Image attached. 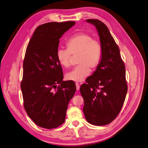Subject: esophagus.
I'll use <instances>...</instances> for the list:
<instances>
[{
    "label": "esophagus",
    "instance_id": "esophagus-1",
    "mask_svg": "<svg viewBox=\"0 0 148 148\" xmlns=\"http://www.w3.org/2000/svg\"><path fill=\"white\" fill-rule=\"evenodd\" d=\"M76 88H77V90H79V84L78 83H76Z\"/></svg>",
    "mask_w": 148,
    "mask_h": 148
}]
</instances>
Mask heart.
<instances>
[{
  "mask_svg": "<svg viewBox=\"0 0 148 148\" xmlns=\"http://www.w3.org/2000/svg\"><path fill=\"white\" fill-rule=\"evenodd\" d=\"M66 49H59L56 56L59 64L65 68L71 66V60L78 56L77 65L66 75L68 79L82 82L91 72V69L96 70L100 65L102 56V46L98 39H93L87 33L79 32L74 34L66 42Z\"/></svg>",
  "mask_w": 148,
  "mask_h": 148,
  "instance_id": "obj_1",
  "label": "heart"
}]
</instances>
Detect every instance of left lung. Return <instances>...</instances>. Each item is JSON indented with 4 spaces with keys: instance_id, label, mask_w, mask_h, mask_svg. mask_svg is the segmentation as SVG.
<instances>
[{
    "instance_id": "obj_1",
    "label": "left lung",
    "mask_w": 148,
    "mask_h": 148,
    "mask_svg": "<svg viewBox=\"0 0 148 148\" xmlns=\"http://www.w3.org/2000/svg\"><path fill=\"white\" fill-rule=\"evenodd\" d=\"M86 21L95 25L102 46L100 65L80 86L83 112L92 125H106L117 117L128 90L125 66L120 49L107 26L97 19Z\"/></svg>"
}]
</instances>
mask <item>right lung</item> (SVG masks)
<instances>
[{
  "label": "right lung",
  "mask_w": 148,
  "mask_h": 148,
  "mask_svg": "<svg viewBox=\"0 0 148 148\" xmlns=\"http://www.w3.org/2000/svg\"><path fill=\"white\" fill-rule=\"evenodd\" d=\"M75 24L68 21L40 25L26 47L21 82L23 106L40 127L53 129L63 124L76 91L74 82L62 81L63 71L56 56L59 39Z\"/></svg>",
  "instance_id": "add662e5"
}]
</instances>
